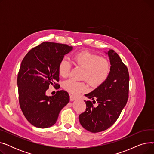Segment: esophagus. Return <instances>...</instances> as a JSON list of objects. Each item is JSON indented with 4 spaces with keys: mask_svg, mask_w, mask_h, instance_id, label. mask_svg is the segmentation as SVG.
Listing matches in <instances>:
<instances>
[{
    "mask_svg": "<svg viewBox=\"0 0 154 154\" xmlns=\"http://www.w3.org/2000/svg\"><path fill=\"white\" fill-rule=\"evenodd\" d=\"M76 99V97L75 96H73V95H70V100H71V101H73V100H75Z\"/></svg>",
    "mask_w": 154,
    "mask_h": 154,
    "instance_id": "34e87169",
    "label": "esophagus"
}]
</instances>
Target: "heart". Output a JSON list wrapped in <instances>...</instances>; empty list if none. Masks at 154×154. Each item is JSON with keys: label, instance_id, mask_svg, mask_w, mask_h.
<instances>
[{"label": "heart", "instance_id": "1", "mask_svg": "<svg viewBox=\"0 0 154 154\" xmlns=\"http://www.w3.org/2000/svg\"><path fill=\"white\" fill-rule=\"evenodd\" d=\"M73 60L85 69L83 79H86L92 86L97 87L103 84L109 76L110 66L109 62L101 57L88 51H81L75 54ZM70 63L66 59H62L58 67L59 74L66 77L69 75ZM63 88L70 93L77 95L85 92L87 86L84 82H78L74 79H69L63 83Z\"/></svg>", "mask_w": 154, "mask_h": 154}]
</instances>
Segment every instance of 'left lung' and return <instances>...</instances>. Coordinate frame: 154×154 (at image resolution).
<instances>
[{
	"instance_id": "1",
	"label": "left lung",
	"mask_w": 154,
	"mask_h": 154,
	"mask_svg": "<svg viewBox=\"0 0 154 154\" xmlns=\"http://www.w3.org/2000/svg\"><path fill=\"white\" fill-rule=\"evenodd\" d=\"M106 54L111 66L109 77L92 92L85 95L95 100L97 106L94 107L91 101H85L86 110L79 116L81 125L92 133L106 131L114 124L128 98V69L114 51L109 50Z\"/></svg>"
}]
</instances>
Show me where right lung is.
<instances>
[{
  "mask_svg": "<svg viewBox=\"0 0 154 154\" xmlns=\"http://www.w3.org/2000/svg\"><path fill=\"white\" fill-rule=\"evenodd\" d=\"M73 47L44 42L24 57L17 76L19 99L24 116L34 126L45 128L56 123L60 110L69 103L67 92L58 91L46 95L49 85L59 88V64Z\"/></svg>",
  "mask_w": 154,
  "mask_h": 154,
  "instance_id": "1",
  "label": "right lung"
}]
</instances>
